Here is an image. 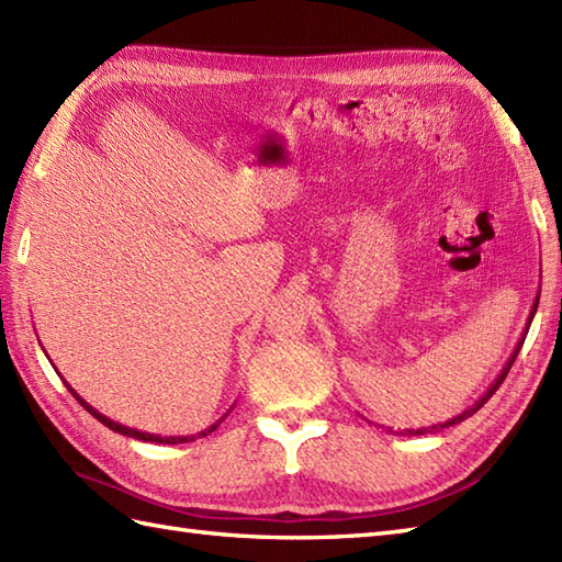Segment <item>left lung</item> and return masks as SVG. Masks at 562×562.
Segmentation results:
<instances>
[{
	"label": "left lung",
	"instance_id": "obj_1",
	"mask_svg": "<svg viewBox=\"0 0 562 562\" xmlns=\"http://www.w3.org/2000/svg\"><path fill=\"white\" fill-rule=\"evenodd\" d=\"M541 294V292H539ZM539 294H536V300H533V306H531V314H529V321H527V328H524V333H521V338H519V342H517V348L512 350V355H509V360H507V364L503 367V372L497 374V379L493 381L491 384V389H487L483 396L475 401L471 408H465L463 413H459V415H453L451 420H447V423H439V425H432V427H420V429H403V435H425V432H435V429H441V427H451V425H457V423H461V420H465V417H471L475 411H481L483 405L487 403V398L493 396V393L499 389V384H503L505 381V376H507V372H509V367L515 364V360H517V355H519V350H521V345H524V338H527V333H529V326H531V321H533V314H536V306H539Z\"/></svg>",
	"mask_w": 562,
	"mask_h": 562
}]
</instances>
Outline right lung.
I'll list each match as a JSON object with an SVG mask.
<instances>
[{
    "label": "right lung",
    "mask_w": 562,
    "mask_h": 562,
    "mask_svg": "<svg viewBox=\"0 0 562 562\" xmlns=\"http://www.w3.org/2000/svg\"><path fill=\"white\" fill-rule=\"evenodd\" d=\"M65 386L71 391V396H75L81 405H83V411H89L93 417H97L99 423H103L105 427L109 429H113V432H117V435H125V437H133V439H142V441H154V445H183V441H195L198 437H207L210 432H214V429L220 427V423L224 420H217L214 425H210L207 429H202V432H198V435H190V437H161V435H149V432H139V429H135V427H125V425H121V423H115V420H111V417H105L103 413H99L97 408H93V405H89L87 401H83L79 393L71 389L67 381H65Z\"/></svg>",
    "instance_id": "add662e5"
}]
</instances>
